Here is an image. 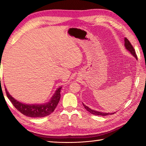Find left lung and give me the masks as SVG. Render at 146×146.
<instances>
[{"instance_id":"1","label":"left lung","mask_w":146,"mask_h":146,"mask_svg":"<svg viewBox=\"0 0 146 146\" xmlns=\"http://www.w3.org/2000/svg\"><path fill=\"white\" fill-rule=\"evenodd\" d=\"M124 46L125 47V48H126V49H127L128 51H129V52L132 54V55L135 56V57L137 59V55H136V53H135V50L134 48H133L132 44L130 43V42L129 41V40H128L127 38H124ZM83 104V103H82ZM83 106L84 107V108L86 109V110L90 112V113H91V114L93 115H98V116H107L108 115H113L115 113H102V112H100V111H95V110H91V109H90L89 107H88L87 106L84 105L83 104Z\"/></svg>"}]
</instances>
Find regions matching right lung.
Here are the masks:
<instances>
[{
	"label": "right lung",
	"mask_w": 146,
	"mask_h": 146,
	"mask_svg": "<svg viewBox=\"0 0 146 146\" xmlns=\"http://www.w3.org/2000/svg\"><path fill=\"white\" fill-rule=\"evenodd\" d=\"M61 88L62 87H60L56 90L55 94L48 102L42 104H26L20 102L9 95L6 89L5 90L7 97L19 111L27 117L38 118L46 117L53 112L60 100Z\"/></svg>",
	"instance_id": "1"
}]
</instances>
